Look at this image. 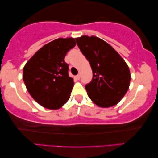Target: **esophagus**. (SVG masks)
<instances>
[{
  "mask_svg": "<svg viewBox=\"0 0 158 158\" xmlns=\"http://www.w3.org/2000/svg\"><path fill=\"white\" fill-rule=\"evenodd\" d=\"M80 78H81V75H77L76 76H75V79L80 80Z\"/></svg>",
  "mask_w": 158,
  "mask_h": 158,
  "instance_id": "esophagus-1",
  "label": "esophagus"
}]
</instances>
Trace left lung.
Returning <instances> with one entry per match:
<instances>
[{
	"label": "left lung",
	"mask_w": 158,
	"mask_h": 158,
	"mask_svg": "<svg viewBox=\"0 0 158 158\" xmlns=\"http://www.w3.org/2000/svg\"><path fill=\"white\" fill-rule=\"evenodd\" d=\"M75 40L92 68L93 78L85 86L88 97L100 107L117 104L129 87L128 65L111 45L100 38L82 36Z\"/></svg>",
	"instance_id": "obj_1"
}]
</instances>
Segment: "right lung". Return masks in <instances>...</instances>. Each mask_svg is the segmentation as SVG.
Returning <instances> with one entry per match:
<instances>
[{"label": "right lung", "mask_w": 158, "mask_h": 158, "mask_svg": "<svg viewBox=\"0 0 158 158\" xmlns=\"http://www.w3.org/2000/svg\"><path fill=\"white\" fill-rule=\"evenodd\" d=\"M76 44L73 38H59L45 44L27 62L23 80L30 95L39 104L49 109L62 107L74 85L69 77L68 52Z\"/></svg>", "instance_id": "obj_1"}]
</instances>
